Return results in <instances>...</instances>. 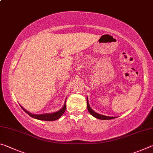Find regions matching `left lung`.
Wrapping results in <instances>:
<instances>
[{
    "mask_svg": "<svg viewBox=\"0 0 153 153\" xmlns=\"http://www.w3.org/2000/svg\"><path fill=\"white\" fill-rule=\"evenodd\" d=\"M87 108H88V110L89 111V113L91 114L92 116H94V117L97 119H100V120H112V119L115 118V117H108V116L100 115V114H98L94 112V111H93L90 107L88 100V98H87Z\"/></svg>",
    "mask_w": 153,
    "mask_h": 153,
    "instance_id": "obj_1",
    "label": "left lung"
}]
</instances>
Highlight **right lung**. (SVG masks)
<instances>
[{"label": "right lung", "instance_id": "right-lung-1", "mask_svg": "<svg viewBox=\"0 0 153 153\" xmlns=\"http://www.w3.org/2000/svg\"><path fill=\"white\" fill-rule=\"evenodd\" d=\"M66 100L65 102V104L63 107L60 109L59 111H58L57 112L55 113H46V114H41V115H35V114H32L30 113V112H28L27 111H26L25 109H24V108H22V109L24 110L25 113H27L28 115L30 116H31L32 117H33L35 119H37V120H44V121H55L58 120V119L60 118L63 114L65 113L66 109Z\"/></svg>", "mask_w": 153, "mask_h": 153}]
</instances>
